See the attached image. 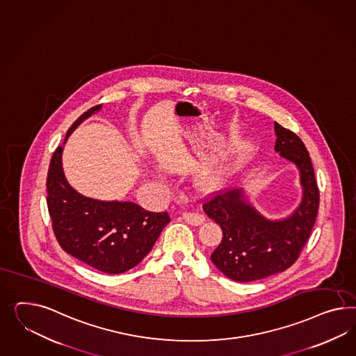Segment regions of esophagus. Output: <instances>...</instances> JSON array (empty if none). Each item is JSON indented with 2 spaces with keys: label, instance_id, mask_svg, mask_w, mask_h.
Returning <instances> with one entry per match:
<instances>
[{
  "label": "esophagus",
  "instance_id": "34e87169",
  "mask_svg": "<svg viewBox=\"0 0 356 356\" xmlns=\"http://www.w3.org/2000/svg\"><path fill=\"white\" fill-rule=\"evenodd\" d=\"M183 220L193 226H200L204 222V216L199 213H183Z\"/></svg>",
  "mask_w": 356,
  "mask_h": 356
}]
</instances>
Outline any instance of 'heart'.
Instances as JSON below:
<instances>
[{
  "label": "heart",
  "instance_id": "1",
  "mask_svg": "<svg viewBox=\"0 0 356 356\" xmlns=\"http://www.w3.org/2000/svg\"><path fill=\"white\" fill-rule=\"evenodd\" d=\"M244 149H245L244 145L238 147L235 154H242L244 153ZM230 174H232V166L220 163L217 166L205 169L203 172L197 174L193 178V187L197 193H203V195L216 193L224 187Z\"/></svg>",
  "mask_w": 356,
  "mask_h": 356
}]
</instances>
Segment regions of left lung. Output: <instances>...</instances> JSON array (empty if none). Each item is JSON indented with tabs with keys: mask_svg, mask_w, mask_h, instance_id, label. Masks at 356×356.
Here are the masks:
<instances>
[{
	"mask_svg": "<svg viewBox=\"0 0 356 356\" xmlns=\"http://www.w3.org/2000/svg\"><path fill=\"white\" fill-rule=\"evenodd\" d=\"M275 151L294 163L302 187L300 203L284 218L259 212L243 188L218 193L204 212L222 229V241L211 254L214 266L236 282H251L284 272L300 254L318 211L320 193L309 153L294 132L275 122Z\"/></svg>",
	"mask_w": 356,
	"mask_h": 356,
	"instance_id": "left-lung-1",
	"label": "left lung"
}]
</instances>
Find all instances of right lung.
<instances>
[{
	"mask_svg": "<svg viewBox=\"0 0 356 356\" xmlns=\"http://www.w3.org/2000/svg\"><path fill=\"white\" fill-rule=\"evenodd\" d=\"M102 106H93L72 123L63 145L72 131L100 112ZM63 145L53 153L47 178V204L58 243L72 257L104 273L130 270L149 254L170 222L169 214L148 212L132 202H105L78 193L63 173Z\"/></svg>",
	"mask_w": 356,
	"mask_h": 356,
	"instance_id": "obj_1",
	"label": "right lung"
}]
</instances>
